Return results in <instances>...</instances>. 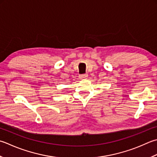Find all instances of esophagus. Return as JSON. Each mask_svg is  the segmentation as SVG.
Returning a JSON list of instances; mask_svg holds the SVG:
<instances>
[{
	"instance_id": "obj_1",
	"label": "esophagus",
	"mask_w": 157,
	"mask_h": 157,
	"mask_svg": "<svg viewBox=\"0 0 157 157\" xmlns=\"http://www.w3.org/2000/svg\"><path fill=\"white\" fill-rule=\"evenodd\" d=\"M87 77H88L87 73H85V74H82L79 75V78H86Z\"/></svg>"
}]
</instances>
